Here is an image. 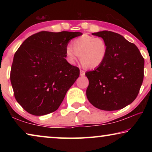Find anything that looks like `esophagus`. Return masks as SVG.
<instances>
[{"label": "esophagus", "instance_id": "34e87169", "mask_svg": "<svg viewBox=\"0 0 152 152\" xmlns=\"http://www.w3.org/2000/svg\"><path fill=\"white\" fill-rule=\"evenodd\" d=\"M80 76H84L85 75V72L82 70H80Z\"/></svg>", "mask_w": 152, "mask_h": 152}]
</instances>
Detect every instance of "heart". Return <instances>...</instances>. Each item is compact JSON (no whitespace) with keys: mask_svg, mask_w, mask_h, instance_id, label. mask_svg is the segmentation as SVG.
Masks as SVG:
<instances>
[{"mask_svg":"<svg viewBox=\"0 0 152 152\" xmlns=\"http://www.w3.org/2000/svg\"><path fill=\"white\" fill-rule=\"evenodd\" d=\"M72 45V48L67 46L66 48V60L71 64L76 62L79 56L80 61L84 68L96 69L101 66L106 60L108 45L102 38L84 34L74 39Z\"/></svg>","mask_w":152,"mask_h":152,"instance_id":"1","label":"heart"}]
</instances>
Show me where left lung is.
Instances as JSON below:
<instances>
[{
    "mask_svg": "<svg viewBox=\"0 0 152 152\" xmlns=\"http://www.w3.org/2000/svg\"><path fill=\"white\" fill-rule=\"evenodd\" d=\"M108 45L104 64L85 74L89 80L86 96L97 109L116 110L132 103L143 80L144 59L134 43L118 33L102 31L92 33Z\"/></svg>",
    "mask_w": 152,
    "mask_h": 152,
    "instance_id": "8db88e82",
    "label": "left lung"
}]
</instances>
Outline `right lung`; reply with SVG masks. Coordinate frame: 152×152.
Masks as SVG:
<instances>
[{
  "instance_id": "right-lung-1",
  "label": "right lung",
  "mask_w": 152,
  "mask_h": 152,
  "mask_svg": "<svg viewBox=\"0 0 152 152\" xmlns=\"http://www.w3.org/2000/svg\"><path fill=\"white\" fill-rule=\"evenodd\" d=\"M80 32L41 31L25 39L15 52L11 70L14 95L30 114L54 112L80 75L65 59L70 41Z\"/></svg>"
}]
</instances>
